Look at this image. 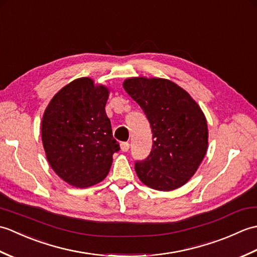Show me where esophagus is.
<instances>
[{
	"label": "esophagus",
	"mask_w": 257,
	"mask_h": 257,
	"mask_svg": "<svg viewBox=\"0 0 257 257\" xmlns=\"http://www.w3.org/2000/svg\"><path fill=\"white\" fill-rule=\"evenodd\" d=\"M120 149L123 152H127L129 150V144L128 143H121L120 144Z\"/></svg>",
	"instance_id": "34e87169"
}]
</instances>
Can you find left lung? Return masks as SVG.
<instances>
[{
	"label": "left lung",
	"mask_w": 257,
	"mask_h": 257,
	"mask_svg": "<svg viewBox=\"0 0 257 257\" xmlns=\"http://www.w3.org/2000/svg\"><path fill=\"white\" fill-rule=\"evenodd\" d=\"M123 88L148 118L154 145L148 158L136 161L140 181L171 191L198 170L207 150V122L200 106L181 87L165 78L133 77Z\"/></svg>",
	"instance_id": "obj_1"
}]
</instances>
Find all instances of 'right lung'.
Here are the masks:
<instances>
[{"label": "right lung", "instance_id": "1", "mask_svg": "<svg viewBox=\"0 0 257 257\" xmlns=\"http://www.w3.org/2000/svg\"><path fill=\"white\" fill-rule=\"evenodd\" d=\"M109 89L89 77L73 80L48 103L42 119L47 161L65 182L88 188L106 178L119 144L105 110Z\"/></svg>", "mask_w": 257, "mask_h": 257}]
</instances>
